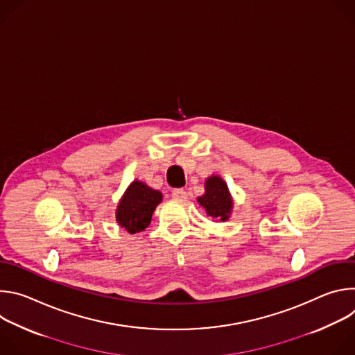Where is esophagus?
<instances>
[{
  "label": "esophagus",
  "instance_id": "obj_1",
  "mask_svg": "<svg viewBox=\"0 0 355 355\" xmlns=\"http://www.w3.org/2000/svg\"><path fill=\"white\" fill-rule=\"evenodd\" d=\"M171 195H173V198H174L175 200H185V199H187V192H185L182 188L174 189Z\"/></svg>",
  "mask_w": 355,
  "mask_h": 355
}]
</instances>
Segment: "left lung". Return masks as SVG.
<instances>
[{"mask_svg":"<svg viewBox=\"0 0 355 355\" xmlns=\"http://www.w3.org/2000/svg\"><path fill=\"white\" fill-rule=\"evenodd\" d=\"M199 207L214 222H226L233 212V196L226 181L216 174L205 180V192L196 198Z\"/></svg>","mask_w":355,"mask_h":355,"instance_id":"8db88e82","label":"left lung"}]
</instances>
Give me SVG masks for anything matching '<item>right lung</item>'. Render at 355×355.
Segmentation results:
<instances>
[{
    "mask_svg": "<svg viewBox=\"0 0 355 355\" xmlns=\"http://www.w3.org/2000/svg\"><path fill=\"white\" fill-rule=\"evenodd\" d=\"M163 200V193L135 180L129 184L115 211L116 223L130 234L143 232L151 222V215Z\"/></svg>",
    "mask_w": 355,
    "mask_h": 355,
    "instance_id": "add662e5",
    "label": "right lung"
}]
</instances>
